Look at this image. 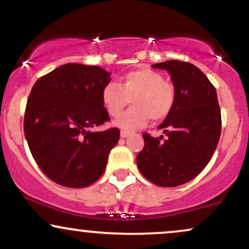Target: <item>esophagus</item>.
<instances>
[{
  "instance_id": "34e87169",
  "label": "esophagus",
  "mask_w": 249,
  "mask_h": 249,
  "mask_svg": "<svg viewBox=\"0 0 249 249\" xmlns=\"http://www.w3.org/2000/svg\"><path fill=\"white\" fill-rule=\"evenodd\" d=\"M131 134V132H128V131H121V137L122 138H126V137H128Z\"/></svg>"
}]
</instances>
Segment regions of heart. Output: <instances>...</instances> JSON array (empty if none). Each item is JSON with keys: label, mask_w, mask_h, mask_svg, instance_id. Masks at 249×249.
Listing matches in <instances>:
<instances>
[{"label": "heart", "mask_w": 249, "mask_h": 249, "mask_svg": "<svg viewBox=\"0 0 249 249\" xmlns=\"http://www.w3.org/2000/svg\"><path fill=\"white\" fill-rule=\"evenodd\" d=\"M130 99L134 107L115 122L125 131L145 126L151 118H166L176 104V88L158 71L139 68L122 76L119 84L108 83L102 90L103 105L111 117L119 116Z\"/></svg>", "instance_id": "1"}]
</instances>
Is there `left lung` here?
<instances>
[{
    "label": "left lung",
    "mask_w": 249,
    "mask_h": 249,
    "mask_svg": "<svg viewBox=\"0 0 249 249\" xmlns=\"http://www.w3.org/2000/svg\"><path fill=\"white\" fill-rule=\"evenodd\" d=\"M167 70L176 88V104L159 125L167 139L142 134L144 148L137 156L142 176L153 184L174 187L196 178L218 146L221 112L216 90L196 65L173 59L157 63Z\"/></svg>",
    "instance_id": "1"
}]
</instances>
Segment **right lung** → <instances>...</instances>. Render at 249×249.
Here are the masks:
<instances>
[{"label": "right lung", "instance_id": "1", "mask_svg": "<svg viewBox=\"0 0 249 249\" xmlns=\"http://www.w3.org/2000/svg\"><path fill=\"white\" fill-rule=\"evenodd\" d=\"M110 72L69 63L37 79L24 113V136L42 172L65 187L90 186L104 173L119 128L92 132L110 121L102 90Z\"/></svg>", "mask_w": 249, "mask_h": 249}]
</instances>
